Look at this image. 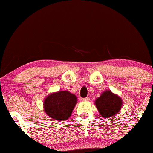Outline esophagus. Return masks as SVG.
I'll use <instances>...</instances> for the list:
<instances>
[{"instance_id": "esophagus-1", "label": "esophagus", "mask_w": 153, "mask_h": 153, "mask_svg": "<svg viewBox=\"0 0 153 153\" xmlns=\"http://www.w3.org/2000/svg\"><path fill=\"white\" fill-rule=\"evenodd\" d=\"M90 97H85V98H83V101H85V102H88V101H90Z\"/></svg>"}]
</instances>
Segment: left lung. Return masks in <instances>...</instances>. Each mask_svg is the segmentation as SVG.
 <instances>
[{"label": "left lung", "mask_w": 153, "mask_h": 153, "mask_svg": "<svg viewBox=\"0 0 153 153\" xmlns=\"http://www.w3.org/2000/svg\"><path fill=\"white\" fill-rule=\"evenodd\" d=\"M95 106L103 118H109L120 111L123 106V100L120 96L106 90L95 100Z\"/></svg>", "instance_id": "left-lung-1"}]
</instances>
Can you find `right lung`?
<instances>
[{"label":"right lung","mask_w":153,"mask_h":153,"mask_svg":"<svg viewBox=\"0 0 153 153\" xmlns=\"http://www.w3.org/2000/svg\"><path fill=\"white\" fill-rule=\"evenodd\" d=\"M77 103L74 94L68 91H59L47 96L44 101V110L50 118L58 121L68 120Z\"/></svg>","instance_id":"obj_1"}]
</instances>
